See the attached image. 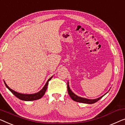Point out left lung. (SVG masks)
Instances as JSON below:
<instances>
[{
  "label": "left lung",
  "mask_w": 125,
  "mask_h": 125,
  "mask_svg": "<svg viewBox=\"0 0 125 125\" xmlns=\"http://www.w3.org/2000/svg\"><path fill=\"white\" fill-rule=\"evenodd\" d=\"M67 90H68V93L69 94V95L70 96L72 99H73V101H76V102H79V103H85V104H94L95 103L98 101L100 98H101L103 97V96L100 97L98 98H96V99H94V100H91V99H87V98H83L81 97H79V96H76V94H73V93L72 92L70 89V87H69V84H68V82H67ZM105 95V94H104Z\"/></svg>",
  "instance_id": "obj_1"
}]
</instances>
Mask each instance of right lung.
Returning a JSON list of instances; mask_svg holds the SVG:
<instances>
[{"label":"right lung","instance_id":"1","mask_svg":"<svg viewBox=\"0 0 125 125\" xmlns=\"http://www.w3.org/2000/svg\"><path fill=\"white\" fill-rule=\"evenodd\" d=\"M52 78V77L49 79L47 80V82H46V83L44 87L42 89H41L40 92H38L36 94H20V93L16 92H15V91L12 90L10 88L8 87V86L7 85L6 83L4 82L5 85H6V87L9 89V90L11 92L12 94H13L14 95H15L16 97H17V98H19V99L21 100H24V101H33V100H38L40 98H41L42 96L44 95V94H45L46 91L47 89V85H48V83L51 80V79Z\"/></svg>","mask_w":125,"mask_h":125}]
</instances>
